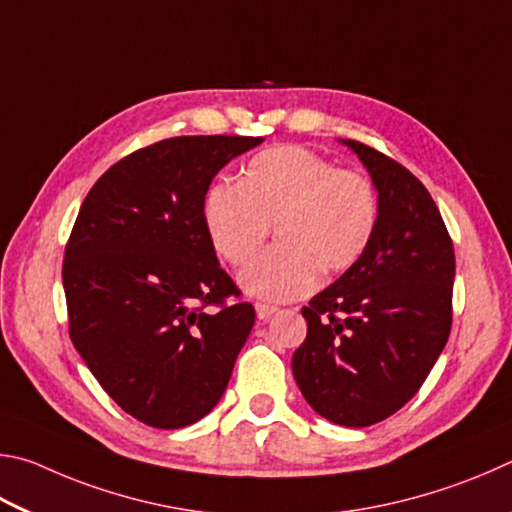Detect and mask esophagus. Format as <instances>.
I'll return each instance as SVG.
<instances>
[{"mask_svg": "<svg viewBox=\"0 0 512 512\" xmlns=\"http://www.w3.org/2000/svg\"><path fill=\"white\" fill-rule=\"evenodd\" d=\"M276 312L274 306H265V303H256V317L261 321H267Z\"/></svg>", "mask_w": 512, "mask_h": 512, "instance_id": "34e87169", "label": "esophagus"}]
</instances>
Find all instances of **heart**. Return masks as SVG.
I'll list each match as a JSON object with an SVG mask.
<instances>
[{
	"instance_id": "1",
	"label": "heart",
	"mask_w": 512,
	"mask_h": 512,
	"mask_svg": "<svg viewBox=\"0 0 512 512\" xmlns=\"http://www.w3.org/2000/svg\"><path fill=\"white\" fill-rule=\"evenodd\" d=\"M202 218L213 249L245 265L274 224L279 247L251 261L238 283L251 297L292 301L317 288L321 270H351L378 224L371 182L301 146L261 152L240 184L218 182L204 195Z\"/></svg>"
}]
</instances>
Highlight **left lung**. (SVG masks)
I'll use <instances>...</instances> for the list:
<instances>
[{
	"mask_svg": "<svg viewBox=\"0 0 512 512\" xmlns=\"http://www.w3.org/2000/svg\"><path fill=\"white\" fill-rule=\"evenodd\" d=\"M378 191V224L351 270L303 308L292 357L303 398L344 427H369L416 396L452 328L454 247L432 195L398 161L353 139Z\"/></svg>",
	"mask_w": 512,
	"mask_h": 512,
	"instance_id": "obj_1",
	"label": "left lung"
}]
</instances>
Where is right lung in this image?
Segmentation results:
<instances>
[{
	"instance_id": "right-lung-1",
	"label": "right lung",
	"mask_w": 512,
	"mask_h": 512,
	"mask_svg": "<svg viewBox=\"0 0 512 512\" xmlns=\"http://www.w3.org/2000/svg\"><path fill=\"white\" fill-rule=\"evenodd\" d=\"M261 137H175L132 152L87 193L62 263L69 337L116 405L159 429L218 405L254 328L222 270L202 204ZM218 305V311H204Z\"/></svg>"
}]
</instances>
